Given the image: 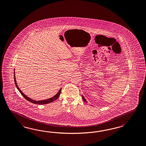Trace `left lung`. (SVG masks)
Instances as JSON below:
<instances>
[{"label": "left lung", "mask_w": 146, "mask_h": 146, "mask_svg": "<svg viewBox=\"0 0 146 146\" xmlns=\"http://www.w3.org/2000/svg\"><path fill=\"white\" fill-rule=\"evenodd\" d=\"M82 99H83V100L85 102H87V100H86V99L85 98V97L83 96V95H82Z\"/></svg>", "instance_id": "left-lung-1"}]
</instances>
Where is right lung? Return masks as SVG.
Instances as JSON below:
<instances>
[{"label": "right lung", "instance_id": "1", "mask_svg": "<svg viewBox=\"0 0 146 146\" xmlns=\"http://www.w3.org/2000/svg\"><path fill=\"white\" fill-rule=\"evenodd\" d=\"M14 81H15V85H16V86L17 87V89L19 90V92H21V94L24 97V98L26 99V100H27L28 101H29V102H32L33 104H35L44 105V104H49V103H50V102H54L56 100H57L58 98V97H59L60 94V92H61V88L60 89L59 92L57 93V94L54 95V96H53L52 98L47 99H46V100H38V101L34 100L33 99L29 98L26 95H25V94H24V93L21 91V89L18 87V86L17 85V82H16V80L15 71H14Z\"/></svg>", "mask_w": 146, "mask_h": 146}]
</instances>
